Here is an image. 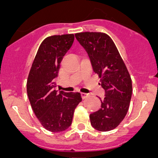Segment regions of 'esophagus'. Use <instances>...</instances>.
I'll use <instances>...</instances> for the list:
<instances>
[{
    "mask_svg": "<svg viewBox=\"0 0 158 158\" xmlns=\"http://www.w3.org/2000/svg\"><path fill=\"white\" fill-rule=\"evenodd\" d=\"M81 96L82 99H85V98H87L88 96H89V94H87V93H81Z\"/></svg>",
    "mask_w": 158,
    "mask_h": 158,
    "instance_id": "esophagus-1",
    "label": "esophagus"
}]
</instances>
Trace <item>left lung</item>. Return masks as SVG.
<instances>
[{
    "label": "left lung",
    "instance_id": "obj_1",
    "mask_svg": "<svg viewBox=\"0 0 158 158\" xmlns=\"http://www.w3.org/2000/svg\"><path fill=\"white\" fill-rule=\"evenodd\" d=\"M77 40L87 52L93 71L100 78L105 97L101 108L89 115L91 125L99 131L115 129L123 121L132 94V82L127 66L109 35L102 32H81Z\"/></svg>",
    "mask_w": 158,
    "mask_h": 158
}]
</instances>
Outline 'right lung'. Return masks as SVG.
Segmentation results:
<instances>
[{
  "label": "right lung",
  "mask_w": 158,
  "mask_h": 158,
  "mask_svg": "<svg viewBox=\"0 0 158 158\" xmlns=\"http://www.w3.org/2000/svg\"><path fill=\"white\" fill-rule=\"evenodd\" d=\"M74 40V35H52L42 42L27 81V93L35 115L47 131L60 132L72 123L74 110L81 101L79 93H59L55 78L60 63Z\"/></svg>",
  "instance_id": "obj_1"
}]
</instances>
